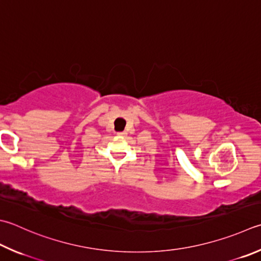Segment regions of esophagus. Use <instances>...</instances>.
Masks as SVG:
<instances>
[{
	"mask_svg": "<svg viewBox=\"0 0 261 261\" xmlns=\"http://www.w3.org/2000/svg\"><path fill=\"white\" fill-rule=\"evenodd\" d=\"M118 135H119V136H126L127 133L126 132H119V133H118Z\"/></svg>",
	"mask_w": 261,
	"mask_h": 261,
	"instance_id": "obj_1",
	"label": "esophagus"
}]
</instances>
